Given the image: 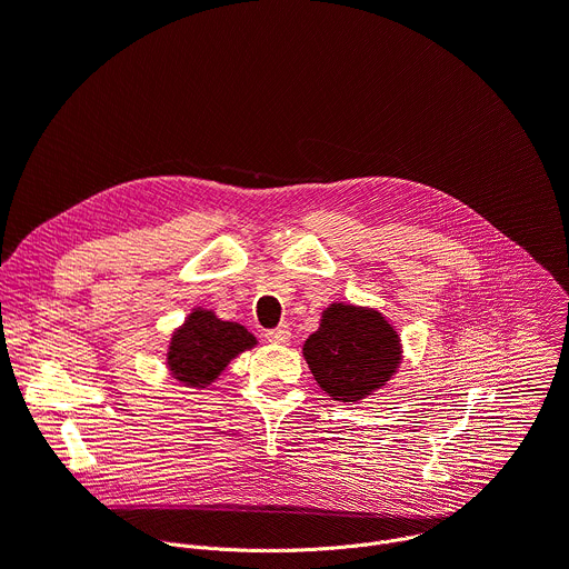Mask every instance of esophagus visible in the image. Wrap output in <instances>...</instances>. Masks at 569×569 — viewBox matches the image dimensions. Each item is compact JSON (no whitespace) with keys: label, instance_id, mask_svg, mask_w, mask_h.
I'll list each match as a JSON object with an SVG mask.
<instances>
[{"label":"esophagus","instance_id":"34e87169","mask_svg":"<svg viewBox=\"0 0 569 569\" xmlns=\"http://www.w3.org/2000/svg\"><path fill=\"white\" fill-rule=\"evenodd\" d=\"M266 340L272 345H288L290 342V329L288 327H277L266 333Z\"/></svg>","mask_w":569,"mask_h":569}]
</instances>
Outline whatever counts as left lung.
I'll list each match as a JSON object with an SVG mask.
<instances>
[{
    "mask_svg": "<svg viewBox=\"0 0 569 569\" xmlns=\"http://www.w3.org/2000/svg\"><path fill=\"white\" fill-rule=\"evenodd\" d=\"M303 358L333 400L358 402L393 378L402 345L376 308L336 301L321 310L319 329L303 342Z\"/></svg>",
    "mask_w": 569,
    "mask_h": 569,
    "instance_id": "left-lung-1",
    "label": "left lung"
}]
</instances>
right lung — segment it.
Instances as JSON below:
<instances>
[{"label":"right lung","mask_w":569,"mask_h":569,"mask_svg":"<svg viewBox=\"0 0 569 569\" xmlns=\"http://www.w3.org/2000/svg\"><path fill=\"white\" fill-rule=\"evenodd\" d=\"M254 347L257 338L246 327L198 306L169 340L167 369L182 387L204 389L236 356Z\"/></svg>","instance_id":"obj_1"}]
</instances>
